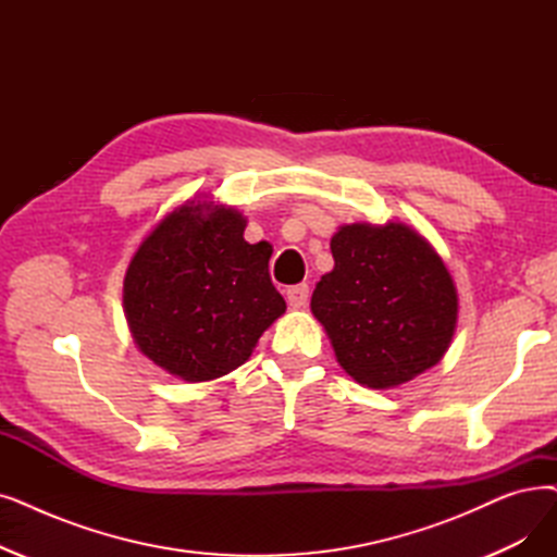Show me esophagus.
Instances as JSON below:
<instances>
[{"instance_id":"1","label":"esophagus","mask_w":557,"mask_h":557,"mask_svg":"<svg viewBox=\"0 0 557 557\" xmlns=\"http://www.w3.org/2000/svg\"><path fill=\"white\" fill-rule=\"evenodd\" d=\"M307 300H309V286H307L305 282H302V284H294V286L286 288V302L292 305V307L300 309V307L307 305Z\"/></svg>"}]
</instances>
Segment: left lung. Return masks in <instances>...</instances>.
<instances>
[{
	"label": "left lung",
	"mask_w": 557,
	"mask_h": 557,
	"mask_svg": "<svg viewBox=\"0 0 557 557\" xmlns=\"http://www.w3.org/2000/svg\"><path fill=\"white\" fill-rule=\"evenodd\" d=\"M330 248L334 269L313 288L311 311L346 373L389 389L437 364L457 321L440 255L403 223L346 225Z\"/></svg>",
	"instance_id": "8db88e82"
}]
</instances>
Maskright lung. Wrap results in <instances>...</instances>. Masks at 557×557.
Instances as JSON below:
<instances>
[{
    "mask_svg": "<svg viewBox=\"0 0 557 557\" xmlns=\"http://www.w3.org/2000/svg\"><path fill=\"white\" fill-rule=\"evenodd\" d=\"M246 219L182 205L154 227L125 275V313L140 352L188 382L221 377L252 355L286 302L271 252L244 238Z\"/></svg>",
    "mask_w": 557,
    "mask_h": 557,
    "instance_id": "1",
    "label": "right lung"
}]
</instances>
